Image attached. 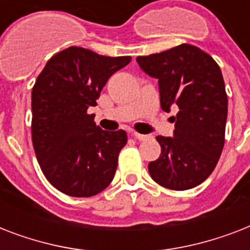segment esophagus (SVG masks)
Wrapping results in <instances>:
<instances>
[{"mask_svg": "<svg viewBox=\"0 0 250 250\" xmlns=\"http://www.w3.org/2000/svg\"><path fill=\"white\" fill-rule=\"evenodd\" d=\"M132 136L139 141H145V140H148V139H149L148 135H141V133H136V132H133Z\"/></svg>", "mask_w": 250, "mask_h": 250, "instance_id": "obj_1", "label": "esophagus"}]
</instances>
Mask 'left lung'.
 I'll return each instance as SVG.
<instances>
[{"instance_id": "left-lung-1", "label": "left lung", "mask_w": 250, "mask_h": 250, "mask_svg": "<svg viewBox=\"0 0 250 250\" xmlns=\"http://www.w3.org/2000/svg\"><path fill=\"white\" fill-rule=\"evenodd\" d=\"M136 61L145 74L158 79L162 110H178L171 117L174 136H157L161 156L149 162V174L168 189L197 187L213 172L225 145L229 101L221 68L189 44Z\"/></svg>"}]
</instances>
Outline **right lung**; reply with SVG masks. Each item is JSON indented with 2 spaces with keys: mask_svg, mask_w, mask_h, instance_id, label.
<instances>
[{
  "mask_svg": "<svg viewBox=\"0 0 250 250\" xmlns=\"http://www.w3.org/2000/svg\"><path fill=\"white\" fill-rule=\"evenodd\" d=\"M131 57H105L78 46L46 62L32 89V143L45 178L72 197L100 193L113 180L127 133L104 131L86 114Z\"/></svg>",
  "mask_w": 250,
  "mask_h": 250,
  "instance_id": "obj_1",
  "label": "right lung"
}]
</instances>
